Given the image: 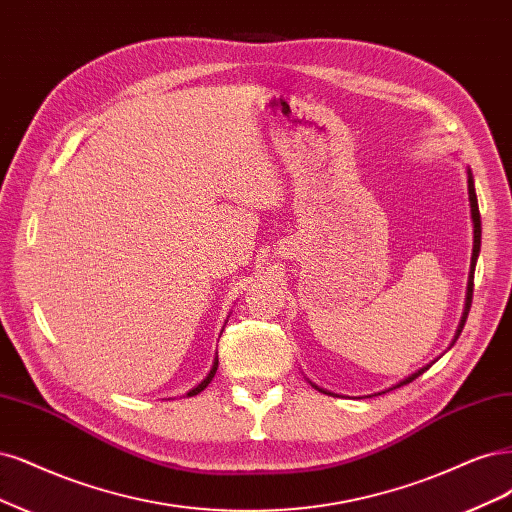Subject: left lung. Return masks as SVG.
Instances as JSON below:
<instances>
[{"label":"left lung","mask_w":512,"mask_h":512,"mask_svg":"<svg viewBox=\"0 0 512 512\" xmlns=\"http://www.w3.org/2000/svg\"><path fill=\"white\" fill-rule=\"evenodd\" d=\"M468 197H470V211H472V224H474V248H472V262H470V277H468V292H466V307H464V315H462V322L460 328H457V334L453 343L460 339V334L464 330V324L468 320V313H470V305H472V290H474V267H477V258L481 252V214H479V201H477V192H474V180H472V173L468 171ZM424 370H428V366L419 368L417 373H413L411 377H407L404 381H400L396 387L400 385H407L411 381H415Z\"/></svg>","instance_id":"8db88e82"}]
</instances>
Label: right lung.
Returning a JSON list of instances; mask_svg holds the SVG:
<instances>
[{"label":"right lung","instance_id":"1","mask_svg":"<svg viewBox=\"0 0 512 512\" xmlns=\"http://www.w3.org/2000/svg\"><path fill=\"white\" fill-rule=\"evenodd\" d=\"M216 370H218V360L214 362V366H211V370H209V375H207V377H205V379H203V381H201V383H199V385L195 387V390H190V392H188V396H197L199 392H203V390H205V387L209 385V381H211V379H214V375H216Z\"/></svg>","mask_w":512,"mask_h":512}]
</instances>
